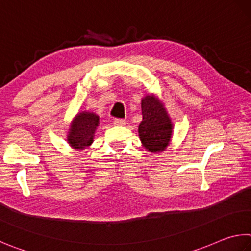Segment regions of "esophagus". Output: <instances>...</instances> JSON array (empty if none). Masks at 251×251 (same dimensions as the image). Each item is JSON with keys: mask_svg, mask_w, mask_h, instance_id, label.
<instances>
[{"mask_svg": "<svg viewBox=\"0 0 251 251\" xmlns=\"http://www.w3.org/2000/svg\"><path fill=\"white\" fill-rule=\"evenodd\" d=\"M125 124H126V122L124 120H122V118H115V120H114V125H116V126H123Z\"/></svg>", "mask_w": 251, "mask_h": 251, "instance_id": "obj_1", "label": "esophagus"}]
</instances>
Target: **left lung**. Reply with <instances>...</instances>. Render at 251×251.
<instances>
[{
	"instance_id": "1",
	"label": "left lung",
	"mask_w": 251,
	"mask_h": 251,
	"mask_svg": "<svg viewBox=\"0 0 251 251\" xmlns=\"http://www.w3.org/2000/svg\"><path fill=\"white\" fill-rule=\"evenodd\" d=\"M143 121L138 126L139 138L150 152H161L169 145L172 122L163 103L156 95L147 94L141 99Z\"/></svg>"
}]
</instances>
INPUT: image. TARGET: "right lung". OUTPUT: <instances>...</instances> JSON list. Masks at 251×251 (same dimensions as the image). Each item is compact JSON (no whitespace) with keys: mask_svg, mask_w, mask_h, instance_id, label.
<instances>
[{"mask_svg":"<svg viewBox=\"0 0 251 251\" xmlns=\"http://www.w3.org/2000/svg\"><path fill=\"white\" fill-rule=\"evenodd\" d=\"M100 124V117L94 113L80 112L70 124L67 140L74 149L83 150L93 143L94 133Z\"/></svg>","mask_w":251,"mask_h":251,"instance_id":"right-lung-1","label":"right lung"}]
</instances>
